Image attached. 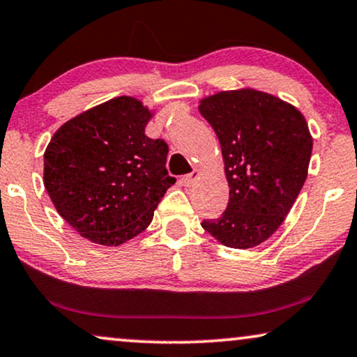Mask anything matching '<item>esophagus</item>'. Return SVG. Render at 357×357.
Returning <instances> with one entry per match:
<instances>
[{
    "mask_svg": "<svg viewBox=\"0 0 357 357\" xmlns=\"http://www.w3.org/2000/svg\"><path fill=\"white\" fill-rule=\"evenodd\" d=\"M197 178H199V169H194L192 173H189V174L184 176V178H183V184H184V186H186V188H191L192 184L196 183Z\"/></svg>",
    "mask_w": 357,
    "mask_h": 357,
    "instance_id": "esophagus-1",
    "label": "esophagus"
}]
</instances>
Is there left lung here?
I'll use <instances>...</instances> for the list:
<instances>
[{
    "label": "left lung",
    "mask_w": 357,
    "mask_h": 357,
    "mask_svg": "<svg viewBox=\"0 0 357 357\" xmlns=\"http://www.w3.org/2000/svg\"><path fill=\"white\" fill-rule=\"evenodd\" d=\"M199 112L220 142L227 211L202 228L222 245L255 248L282 225L305 183L313 139L291 102L253 88L218 91Z\"/></svg>",
    "instance_id": "1"
}]
</instances>
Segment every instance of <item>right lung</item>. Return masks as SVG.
I'll list each match as a JSON object with an SVG mask.
<instances>
[{
    "label": "right lung",
    "mask_w": 357,
    "mask_h": 357,
    "mask_svg": "<svg viewBox=\"0 0 357 357\" xmlns=\"http://www.w3.org/2000/svg\"><path fill=\"white\" fill-rule=\"evenodd\" d=\"M153 109L119 96L66 121L44 153V186L56 212L83 238L119 246L145 230L174 184L168 145L145 127Z\"/></svg>",
    "instance_id": "obj_1"
}]
</instances>
